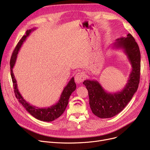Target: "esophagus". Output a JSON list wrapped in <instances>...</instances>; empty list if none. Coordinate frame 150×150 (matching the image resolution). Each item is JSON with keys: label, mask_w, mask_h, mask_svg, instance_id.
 I'll list each match as a JSON object with an SVG mask.
<instances>
[{"label": "esophagus", "mask_w": 150, "mask_h": 150, "mask_svg": "<svg viewBox=\"0 0 150 150\" xmlns=\"http://www.w3.org/2000/svg\"><path fill=\"white\" fill-rule=\"evenodd\" d=\"M85 75L82 73V72H79V73H77L75 76V81L76 83H80L82 81H83L85 79Z\"/></svg>", "instance_id": "34e87169"}]
</instances>
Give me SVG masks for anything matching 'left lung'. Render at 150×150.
Listing matches in <instances>:
<instances>
[{
    "mask_svg": "<svg viewBox=\"0 0 150 150\" xmlns=\"http://www.w3.org/2000/svg\"><path fill=\"white\" fill-rule=\"evenodd\" d=\"M113 45L123 50L131 65V72L124 88L121 91L109 93L96 80H86L83 83L88 91L92 112L101 119L111 118L120 113L137 91L140 81V52L134 38L128 34L127 38L117 39Z\"/></svg>",
    "mask_w": 150,
    "mask_h": 150,
    "instance_id": "1",
    "label": "left lung"
}]
</instances>
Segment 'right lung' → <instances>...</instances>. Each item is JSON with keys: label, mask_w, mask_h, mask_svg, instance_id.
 I'll use <instances>...</instances> for the list:
<instances>
[{"label": "right lung", "mask_w": 150, "mask_h": 150, "mask_svg": "<svg viewBox=\"0 0 150 150\" xmlns=\"http://www.w3.org/2000/svg\"><path fill=\"white\" fill-rule=\"evenodd\" d=\"M35 29L36 28H33L30 30H27L25 35L23 36L19 42L18 43L16 47H15L10 59L11 76L13 83V88L16 97L18 100L19 103H21L22 105L25 108L26 111L38 120H41L43 122H52L58 119V118L59 117L63 114V112H64L65 109L68 105L69 99L70 98V95L76 89V84L74 81V78L72 77L67 84V86L64 88V90L62 91L59 101L56 104L53 105L50 107L40 108L35 106H33L32 105H30L29 103H28V102L22 97L18 91L17 81L15 79V76L13 72V69L14 66L16 61L18 52L22 44L25 41V39L30 35V34L31 33V31H34Z\"/></svg>", "instance_id": "obj_1"}]
</instances>
